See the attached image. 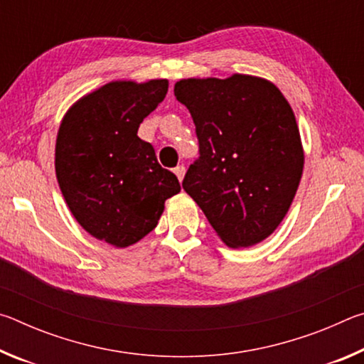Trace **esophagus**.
Segmentation results:
<instances>
[{
  "mask_svg": "<svg viewBox=\"0 0 364 364\" xmlns=\"http://www.w3.org/2000/svg\"><path fill=\"white\" fill-rule=\"evenodd\" d=\"M173 171H175V175L178 176V180L183 181L184 173H186V168H184V165H178V167L173 168Z\"/></svg>",
  "mask_w": 364,
  "mask_h": 364,
  "instance_id": "obj_1",
  "label": "esophagus"
}]
</instances>
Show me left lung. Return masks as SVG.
Returning <instances> with one entry per match:
<instances>
[{
    "label": "left lung",
    "mask_w": 364,
    "mask_h": 364,
    "mask_svg": "<svg viewBox=\"0 0 364 364\" xmlns=\"http://www.w3.org/2000/svg\"><path fill=\"white\" fill-rule=\"evenodd\" d=\"M199 141L183 188L230 247L267 239L297 193L304 151L297 122L267 80L232 75L188 78L175 85Z\"/></svg>",
    "instance_id": "1"
}]
</instances>
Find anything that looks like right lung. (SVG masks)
I'll return each mask as SVG.
<instances>
[{
    "label": "right lung",
    "instance_id": "obj_1",
    "mask_svg": "<svg viewBox=\"0 0 364 364\" xmlns=\"http://www.w3.org/2000/svg\"><path fill=\"white\" fill-rule=\"evenodd\" d=\"M167 80L114 82L65 114L56 141V175L70 212L85 231L128 247L157 226L164 204L180 193L138 128L164 101Z\"/></svg>",
    "mask_w": 364,
    "mask_h": 364
}]
</instances>
